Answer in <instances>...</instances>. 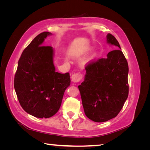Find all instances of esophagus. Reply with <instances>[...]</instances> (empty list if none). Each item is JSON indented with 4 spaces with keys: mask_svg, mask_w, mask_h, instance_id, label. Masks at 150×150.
<instances>
[{
    "mask_svg": "<svg viewBox=\"0 0 150 150\" xmlns=\"http://www.w3.org/2000/svg\"><path fill=\"white\" fill-rule=\"evenodd\" d=\"M82 78H83V76L79 73L74 74L71 76V80L73 83H78L81 79H82Z\"/></svg>",
    "mask_w": 150,
    "mask_h": 150,
    "instance_id": "34e87169",
    "label": "esophagus"
}]
</instances>
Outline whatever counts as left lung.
Segmentation results:
<instances>
[{
	"label": "left lung",
	"instance_id": "8db88e82",
	"mask_svg": "<svg viewBox=\"0 0 150 150\" xmlns=\"http://www.w3.org/2000/svg\"><path fill=\"white\" fill-rule=\"evenodd\" d=\"M107 42L120 49L109 52L106 58L90 61L84 81L78 86L86 116L98 122L118 115L129 93L128 62L112 34L107 35Z\"/></svg>",
	"mask_w": 150,
	"mask_h": 150
}]
</instances>
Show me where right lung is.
Wrapping results in <instances>:
<instances>
[{
	"label": "right lung",
	"mask_w": 150,
	"mask_h": 150,
	"mask_svg": "<svg viewBox=\"0 0 150 150\" xmlns=\"http://www.w3.org/2000/svg\"><path fill=\"white\" fill-rule=\"evenodd\" d=\"M51 34L49 32L39 34L24 50L13 83L23 110L39 118H48L58 111L71 82L69 72H56L53 48L42 46L47 36Z\"/></svg>",
	"instance_id": "right-lung-1"
}]
</instances>
